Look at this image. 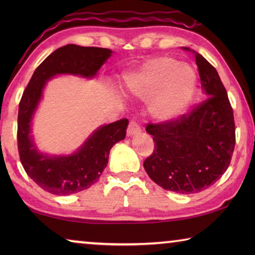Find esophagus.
I'll use <instances>...</instances> for the list:
<instances>
[{
    "label": "esophagus",
    "mask_w": 255,
    "mask_h": 255,
    "mask_svg": "<svg viewBox=\"0 0 255 255\" xmlns=\"http://www.w3.org/2000/svg\"><path fill=\"white\" fill-rule=\"evenodd\" d=\"M140 131V127H139V125H138L135 120H131L130 123H129V126H128V129H127V135L129 136V137H131V136H135V135H137L138 132Z\"/></svg>",
    "instance_id": "obj_1"
}]
</instances>
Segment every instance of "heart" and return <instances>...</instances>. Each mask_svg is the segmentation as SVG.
Masks as SVG:
<instances>
[{
  "mask_svg": "<svg viewBox=\"0 0 255 255\" xmlns=\"http://www.w3.org/2000/svg\"><path fill=\"white\" fill-rule=\"evenodd\" d=\"M129 90L143 100H152L150 112L161 122H171L191 103L196 74L190 66L171 57L149 60L129 80Z\"/></svg>",
  "mask_w": 255,
  "mask_h": 255,
  "instance_id": "1",
  "label": "heart"
}]
</instances>
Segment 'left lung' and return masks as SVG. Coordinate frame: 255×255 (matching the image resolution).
Instances as JSON below:
<instances>
[{
  "label": "left lung",
  "instance_id": "8db88e82",
  "mask_svg": "<svg viewBox=\"0 0 255 255\" xmlns=\"http://www.w3.org/2000/svg\"><path fill=\"white\" fill-rule=\"evenodd\" d=\"M195 54L201 88L208 97L171 122L148 124L154 152L144 169L155 183L178 193H197L222 178L235 147V123L226 89L216 68Z\"/></svg>",
  "mask_w": 255,
  "mask_h": 255
}]
</instances>
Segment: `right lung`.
Here are the masks:
<instances>
[{"label":"right lung","instance_id":"add662e5","mask_svg":"<svg viewBox=\"0 0 255 255\" xmlns=\"http://www.w3.org/2000/svg\"><path fill=\"white\" fill-rule=\"evenodd\" d=\"M112 50L99 47L66 45L53 51L30 79L19 103L18 149L27 174L45 191L67 196L89 189L106 169L109 152L126 137L128 119L98 128L72 155L48 156L36 148L31 137V120L46 82L58 74L93 77L110 57Z\"/></svg>","mask_w":255,"mask_h":255}]
</instances>
